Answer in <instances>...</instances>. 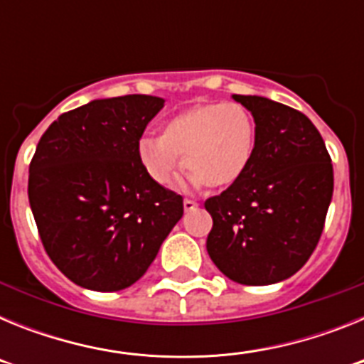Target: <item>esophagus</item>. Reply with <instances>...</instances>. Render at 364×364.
I'll return each instance as SVG.
<instances>
[{"label": "esophagus", "mask_w": 364, "mask_h": 364, "mask_svg": "<svg viewBox=\"0 0 364 364\" xmlns=\"http://www.w3.org/2000/svg\"><path fill=\"white\" fill-rule=\"evenodd\" d=\"M197 202H195V200H191V198H186V200H184V210L186 211H193V210H195V208H197Z\"/></svg>", "instance_id": "esophagus-1"}]
</instances>
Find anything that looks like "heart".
I'll return each mask as SVG.
<instances>
[{
    "mask_svg": "<svg viewBox=\"0 0 364 364\" xmlns=\"http://www.w3.org/2000/svg\"><path fill=\"white\" fill-rule=\"evenodd\" d=\"M255 144L257 124L250 109L235 102H211L167 118L160 136L138 140L136 156L154 184H171L184 164L188 184L222 189L242 178Z\"/></svg>",
    "mask_w": 364,
    "mask_h": 364,
    "instance_id": "1",
    "label": "heart"
}]
</instances>
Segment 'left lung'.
<instances>
[{
  "label": "left lung",
  "instance_id": "1",
  "mask_svg": "<svg viewBox=\"0 0 364 364\" xmlns=\"http://www.w3.org/2000/svg\"><path fill=\"white\" fill-rule=\"evenodd\" d=\"M257 124L253 160L239 182L205 200L208 253L228 279L275 284L314 253L333 193V167L310 118L264 96L233 95Z\"/></svg>",
  "mask_w": 364,
  "mask_h": 364
}]
</instances>
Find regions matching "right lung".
Instances as JSON below:
<instances>
[{"mask_svg": "<svg viewBox=\"0 0 364 364\" xmlns=\"http://www.w3.org/2000/svg\"><path fill=\"white\" fill-rule=\"evenodd\" d=\"M164 98L92 100L49 125L28 167V202L45 252L74 284L118 291L142 277L184 215L136 156Z\"/></svg>", "mask_w": 364, "mask_h": 364, "instance_id": "obj_1", "label": "right lung"}]
</instances>
